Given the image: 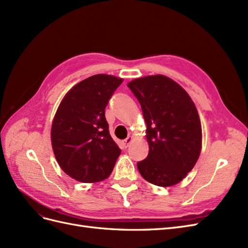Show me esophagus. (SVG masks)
Returning <instances> with one entry per match:
<instances>
[{
  "mask_svg": "<svg viewBox=\"0 0 248 248\" xmlns=\"http://www.w3.org/2000/svg\"><path fill=\"white\" fill-rule=\"evenodd\" d=\"M132 141V137H128V138H127V139H125L124 140V141H123V144H124V147L125 148H127V147H128L129 145H130V142Z\"/></svg>",
  "mask_w": 248,
  "mask_h": 248,
  "instance_id": "obj_1",
  "label": "esophagus"
}]
</instances>
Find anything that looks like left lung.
<instances>
[{"mask_svg": "<svg viewBox=\"0 0 248 248\" xmlns=\"http://www.w3.org/2000/svg\"><path fill=\"white\" fill-rule=\"evenodd\" d=\"M147 124L149 154L138 162L145 180L157 186L175 185L197 163L202 149V125L190 96L176 81L157 74L133 79Z\"/></svg>", "mask_w": 248, "mask_h": 248, "instance_id": "obj_1", "label": "left lung"}]
</instances>
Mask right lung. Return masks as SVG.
Returning a JSON list of instances; mask_svg holds the SVG:
<instances>
[{
    "instance_id": "add662e5",
    "label": "right lung",
    "mask_w": 248,
    "mask_h": 248,
    "mask_svg": "<svg viewBox=\"0 0 248 248\" xmlns=\"http://www.w3.org/2000/svg\"><path fill=\"white\" fill-rule=\"evenodd\" d=\"M123 79L96 74L69 90L51 125V146L59 166L84 183L109 177L121 150L111 139L106 109Z\"/></svg>"
}]
</instances>
